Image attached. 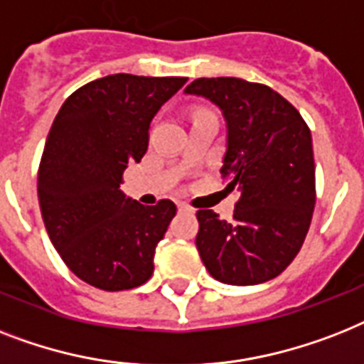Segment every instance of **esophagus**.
Returning a JSON list of instances; mask_svg holds the SVG:
<instances>
[{
    "label": "esophagus",
    "mask_w": 364,
    "mask_h": 364,
    "mask_svg": "<svg viewBox=\"0 0 364 364\" xmlns=\"http://www.w3.org/2000/svg\"><path fill=\"white\" fill-rule=\"evenodd\" d=\"M177 208H179V211H181V213H194V209H192L188 203H179Z\"/></svg>",
    "instance_id": "1"
}]
</instances>
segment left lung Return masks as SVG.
Listing matches in <instances>:
<instances>
[{
  "label": "left lung",
  "instance_id": "8db88e82",
  "mask_svg": "<svg viewBox=\"0 0 364 364\" xmlns=\"http://www.w3.org/2000/svg\"><path fill=\"white\" fill-rule=\"evenodd\" d=\"M223 110L228 141L220 173L239 194L233 220L196 213V247L213 279L252 286L279 277L303 247L316 203L310 129L294 105L269 85L232 76L198 78L185 87Z\"/></svg>",
  "mask_w": 364,
  "mask_h": 364
}]
</instances>
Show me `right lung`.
Here are the masks:
<instances>
[{"instance_id":"obj_1","label":"right lung","mask_w":364,"mask_h":364,"mask_svg":"<svg viewBox=\"0 0 364 364\" xmlns=\"http://www.w3.org/2000/svg\"><path fill=\"white\" fill-rule=\"evenodd\" d=\"M183 76L110 75L82 85L55 115L38 164L44 226L65 265L87 284L121 291L151 279L176 203L141 205L121 192L147 151L149 123Z\"/></svg>"}]
</instances>
